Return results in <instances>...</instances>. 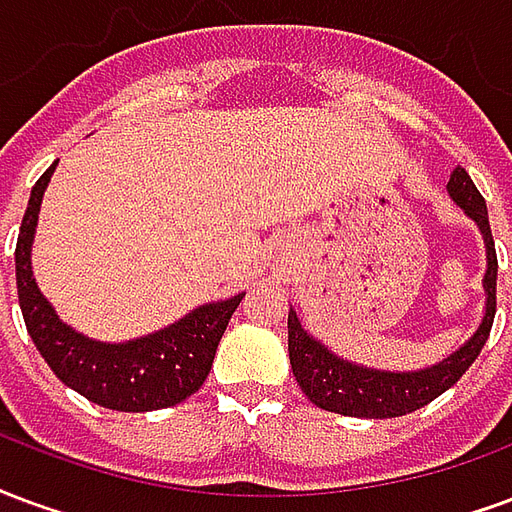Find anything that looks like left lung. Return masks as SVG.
Here are the masks:
<instances>
[{
	"mask_svg": "<svg viewBox=\"0 0 512 512\" xmlns=\"http://www.w3.org/2000/svg\"><path fill=\"white\" fill-rule=\"evenodd\" d=\"M450 196L458 201V207H464L466 215L475 220L488 251V270H486V316L466 346L450 354L434 368L414 371V374H384V371H371L360 368L335 357L324 349L322 343L313 341L311 335L302 330L297 322V313L289 311V360L292 371L300 382L302 393L311 398L313 404L327 412L346 414V417H368V420H382V417H401L406 412H414L420 406L431 404L434 398L450 390L461 376L469 371V365L475 363L477 354L483 352V346L491 333L496 313V248L491 237V223H488L486 199L480 196L472 177L466 169L453 171V177L447 182Z\"/></svg>",
	"mask_w": 512,
	"mask_h": 512,
	"instance_id": "obj_1",
	"label": "left lung"
}]
</instances>
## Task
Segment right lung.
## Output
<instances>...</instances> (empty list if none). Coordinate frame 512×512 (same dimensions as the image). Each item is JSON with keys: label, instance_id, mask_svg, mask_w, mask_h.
Here are the masks:
<instances>
[{"label": "right lung", "instance_id": "right-lung-1", "mask_svg": "<svg viewBox=\"0 0 512 512\" xmlns=\"http://www.w3.org/2000/svg\"><path fill=\"white\" fill-rule=\"evenodd\" d=\"M54 166L35 182L16 242L18 302L37 352L67 387L106 409L152 412L185 401L210 376L215 349L242 294L201 305L177 324L138 341L98 343L73 333L40 294L29 261L37 210Z\"/></svg>", "mask_w": 512, "mask_h": 512}]
</instances>
